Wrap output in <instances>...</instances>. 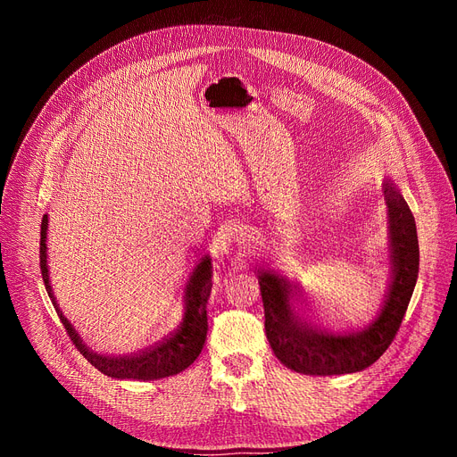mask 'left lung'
Here are the masks:
<instances>
[{"mask_svg": "<svg viewBox=\"0 0 457 457\" xmlns=\"http://www.w3.org/2000/svg\"><path fill=\"white\" fill-rule=\"evenodd\" d=\"M389 214L391 283L379 315L361 332L332 334L320 330L294 312L298 285L287 277L262 270L258 283L266 313V336L275 357L294 372L307 376H337L361 372L374 364L399 332L420 271L416 220L408 203L391 180L384 182Z\"/></svg>", "mask_w": 457, "mask_h": 457, "instance_id": "obj_1", "label": "left lung"}]
</instances>
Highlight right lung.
<instances>
[{
    "instance_id": "obj_1",
    "label": "right lung",
    "mask_w": 457,
    "mask_h": 457,
    "mask_svg": "<svg viewBox=\"0 0 457 457\" xmlns=\"http://www.w3.org/2000/svg\"><path fill=\"white\" fill-rule=\"evenodd\" d=\"M47 226L49 220L47 214L41 220V241H39V266L43 283H46L49 298L56 309L58 317H61L62 325L70 336L73 345L78 347L81 355L89 361L96 370L117 379H159L179 374L194 362L207 340V302L212 288V262L211 256H204L195 271L191 273L187 281L186 294H184V317L182 322L174 332L163 337L159 344L138 351L135 355H100L83 344L78 336L76 328L70 325V320L62 315L61 307H58L54 294L49 281V270H47Z\"/></svg>"
}]
</instances>
